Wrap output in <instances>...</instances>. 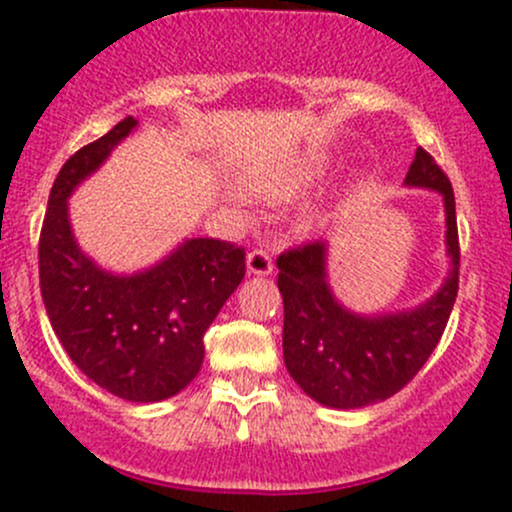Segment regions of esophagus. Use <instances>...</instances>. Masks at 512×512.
Instances as JSON below:
<instances>
[{
  "instance_id": "obj_1",
  "label": "esophagus",
  "mask_w": 512,
  "mask_h": 512,
  "mask_svg": "<svg viewBox=\"0 0 512 512\" xmlns=\"http://www.w3.org/2000/svg\"><path fill=\"white\" fill-rule=\"evenodd\" d=\"M245 265L250 275H257V277L272 275V255L265 250H252L250 255H247Z\"/></svg>"
}]
</instances>
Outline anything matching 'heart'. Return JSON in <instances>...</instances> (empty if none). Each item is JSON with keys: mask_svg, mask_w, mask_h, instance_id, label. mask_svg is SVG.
<instances>
[{"mask_svg": "<svg viewBox=\"0 0 512 512\" xmlns=\"http://www.w3.org/2000/svg\"><path fill=\"white\" fill-rule=\"evenodd\" d=\"M324 173H327V163L324 160H307V163L289 170L282 178H277L275 183L267 185V193L275 195V198H292V195H299L307 188H312V185H317Z\"/></svg>", "mask_w": 512, "mask_h": 512, "instance_id": "1", "label": "heart"}]
</instances>
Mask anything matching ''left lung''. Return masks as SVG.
Masks as SVG:
<instances>
[{"label": "left lung", "mask_w": 512, "mask_h": 512, "mask_svg": "<svg viewBox=\"0 0 512 512\" xmlns=\"http://www.w3.org/2000/svg\"><path fill=\"white\" fill-rule=\"evenodd\" d=\"M404 185L438 193L446 213L448 275L426 302L381 314L349 309L329 285L327 242H309L277 260L285 366L309 399L329 409H361L404 389L436 349L451 317L461 260L451 180L418 148Z\"/></svg>", "instance_id": "left-lung-1"}]
</instances>
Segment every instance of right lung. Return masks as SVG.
I'll return each instance as SVG.
<instances>
[{
	"label": "right lung",
	"mask_w": 512,
	"mask_h": 512,
	"mask_svg": "<svg viewBox=\"0 0 512 512\" xmlns=\"http://www.w3.org/2000/svg\"><path fill=\"white\" fill-rule=\"evenodd\" d=\"M136 128V118H123L59 170L39 237V282L71 361L108 394L153 404L198 376L203 334L245 277V252L223 240L185 237L156 265L121 275L81 250L69 198Z\"/></svg>",
	"instance_id": "add662e5"
}]
</instances>
